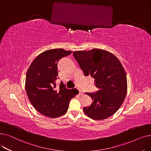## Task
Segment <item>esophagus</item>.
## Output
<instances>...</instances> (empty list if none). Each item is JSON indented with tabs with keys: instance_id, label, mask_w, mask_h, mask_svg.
<instances>
[{
	"instance_id": "34e87169",
	"label": "esophagus",
	"mask_w": 151,
	"mask_h": 151,
	"mask_svg": "<svg viewBox=\"0 0 151 151\" xmlns=\"http://www.w3.org/2000/svg\"><path fill=\"white\" fill-rule=\"evenodd\" d=\"M78 92H79V95H80V96H81V95L83 94V92L81 91H80V90H79Z\"/></svg>"
}]
</instances>
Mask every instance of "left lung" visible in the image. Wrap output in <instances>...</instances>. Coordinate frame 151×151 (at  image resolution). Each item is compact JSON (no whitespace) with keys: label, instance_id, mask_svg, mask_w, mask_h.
<instances>
[{"label":"left lung","instance_id":"1","mask_svg":"<svg viewBox=\"0 0 151 151\" xmlns=\"http://www.w3.org/2000/svg\"><path fill=\"white\" fill-rule=\"evenodd\" d=\"M85 76L94 78L96 93H88L92 104L84 107V113L94 120H103L113 115L121 107L127 92V81L122 63L107 51L92 49L73 52Z\"/></svg>","mask_w":151,"mask_h":151}]
</instances>
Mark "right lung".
I'll return each mask as SVG.
<instances>
[{"mask_svg":"<svg viewBox=\"0 0 151 151\" xmlns=\"http://www.w3.org/2000/svg\"><path fill=\"white\" fill-rule=\"evenodd\" d=\"M71 53L63 49L49 50L40 54L31 63L26 73L25 88L31 104L40 113L51 118L64 114L76 93L60 83L55 90L59 60Z\"/></svg>","mask_w":151,"mask_h":151,"instance_id":"add662e5","label":"right lung"}]
</instances>
